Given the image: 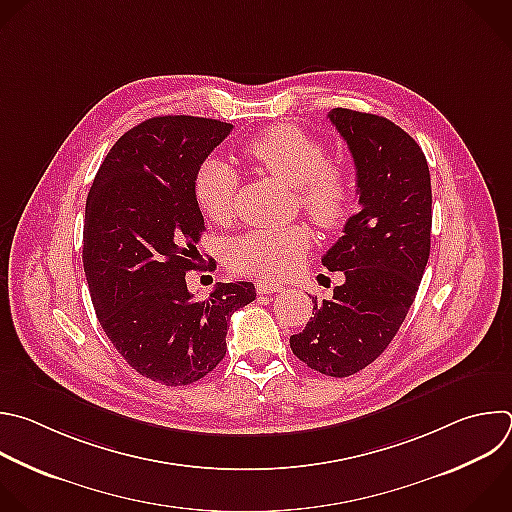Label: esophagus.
Segmentation results:
<instances>
[{"label": "esophagus", "instance_id": "34e87169", "mask_svg": "<svg viewBox=\"0 0 512 512\" xmlns=\"http://www.w3.org/2000/svg\"><path fill=\"white\" fill-rule=\"evenodd\" d=\"M255 289H257V293H277V291H281L283 289V283H277V281H271V279H265V277H259L257 281H255Z\"/></svg>", "mask_w": 512, "mask_h": 512}]
</instances>
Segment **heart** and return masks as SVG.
Instances as JSON below:
<instances>
[{
    "label": "heart",
    "mask_w": 512,
    "mask_h": 512,
    "mask_svg": "<svg viewBox=\"0 0 512 512\" xmlns=\"http://www.w3.org/2000/svg\"><path fill=\"white\" fill-rule=\"evenodd\" d=\"M243 154L265 175L295 187L301 207L321 229L342 227L352 209V179L342 162L325 158V146L295 124H273L245 142ZM239 191L237 170L223 158L209 156L197 168L193 193L203 215L215 223L233 217ZM311 233L303 223L257 227L235 239L229 265L247 275L279 279L305 257Z\"/></svg>",
    "instance_id": "b5f03b06"
}]
</instances>
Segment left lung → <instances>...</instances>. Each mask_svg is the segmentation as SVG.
<instances>
[{
	"label": "left lung",
	"instance_id": "8db88e82",
	"mask_svg": "<svg viewBox=\"0 0 512 512\" xmlns=\"http://www.w3.org/2000/svg\"><path fill=\"white\" fill-rule=\"evenodd\" d=\"M327 118L354 156L360 211L321 257L346 281L331 299L313 297L315 313L289 346L311 370L348 378L382 356L416 299L430 257L432 189L422 148L392 120L350 108Z\"/></svg>",
	"mask_w": 512,
	"mask_h": 512
}]
</instances>
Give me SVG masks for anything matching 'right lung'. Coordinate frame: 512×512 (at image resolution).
I'll list each match as a JSON object with an SVG mask.
<instances>
[{"instance_id": "obj_1", "label": "right lung", "mask_w": 512, "mask_h": 512, "mask_svg": "<svg viewBox=\"0 0 512 512\" xmlns=\"http://www.w3.org/2000/svg\"><path fill=\"white\" fill-rule=\"evenodd\" d=\"M231 130L213 118H148L110 148L86 199L82 261L98 321L132 370L164 386L213 372L231 315L255 299L251 281L195 299L185 279L205 231L197 168Z\"/></svg>"}]
</instances>
